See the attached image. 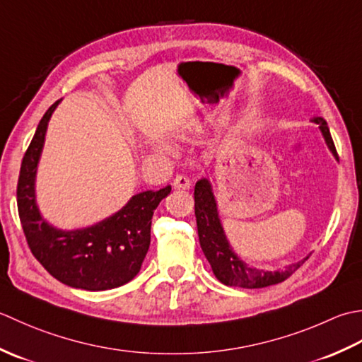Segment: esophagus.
Listing matches in <instances>:
<instances>
[{"mask_svg": "<svg viewBox=\"0 0 362 362\" xmlns=\"http://www.w3.org/2000/svg\"><path fill=\"white\" fill-rule=\"evenodd\" d=\"M173 187L176 190H187L190 187V180L187 178V176L184 175H178L176 178L173 180Z\"/></svg>", "mask_w": 362, "mask_h": 362, "instance_id": "esophagus-1", "label": "esophagus"}]
</instances>
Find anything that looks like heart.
Returning <instances> with one entry per match:
<instances>
[{"instance_id":"obj_1","label":"heart","mask_w":362,"mask_h":362,"mask_svg":"<svg viewBox=\"0 0 362 362\" xmlns=\"http://www.w3.org/2000/svg\"><path fill=\"white\" fill-rule=\"evenodd\" d=\"M158 148H159V151H164V153H172V151H175V146H173L170 142H167V140H164V142H160V144L158 145Z\"/></svg>"}]
</instances>
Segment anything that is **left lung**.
I'll use <instances>...</instances> for the list:
<instances>
[{
	"mask_svg": "<svg viewBox=\"0 0 362 362\" xmlns=\"http://www.w3.org/2000/svg\"><path fill=\"white\" fill-rule=\"evenodd\" d=\"M313 122L319 124L328 148L334 154V158H337L336 146L333 139H331L325 119L314 117ZM194 198L200 245L206 259L211 264L214 275H216L220 283L234 287H245V289H259V287L278 284L289 278L309 257L306 256L303 261L289 265L286 270L269 272L250 267L247 262L239 259L238 255L230 247V242L226 239L222 222H220L218 217L216 197H214L212 186L208 180L202 178L200 181H197Z\"/></svg>",
	"mask_w": 362,
	"mask_h": 362,
	"instance_id": "obj_1",
	"label": "left lung"
}]
</instances>
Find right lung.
<instances>
[{"label":"right lung","instance_id":"add662e5","mask_svg":"<svg viewBox=\"0 0 362 362\" xmlns=\"http://www.w3.org/2000/svg\"><path fill=\"white\" fill-rule=\"evenodd\" d=\"M59 103L42 117L21 160L17 186L21 228L34 257L51 276L76 289H114L139 274L150 248L154 209L172 187L140 192L119 212L83 230L64 231L49 225L35 203V175L48 122Z\"/></svg>","mask_w":362,"mask_h":362}]
</instances>
